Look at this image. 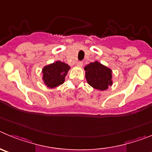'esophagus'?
<instances>
[{
    "instance_id": "obj_1",
    "label": "esophagus",
    "mask_w": 152,
    "mask_h": 152,
    "mask_svg": "<svg viewBox=\"0 0 152 152\" xmlns=\"http://www.w3.org/2000/svg\"><path fill=\"white\" fill-rule=\"evenodd\" d=\"M76 65H77L78 66H79V67H81V66H83V63L82 62V61H79V62H77V64H76Z\"/></svg>"
}]
</instances>
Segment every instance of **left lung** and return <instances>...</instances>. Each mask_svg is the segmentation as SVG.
<instances>
[{"label":"left lung","instance_id":"left-lung-1","mask_svg":"<svg viewBox=\"0 0 152 152\" xmlns=\"http://www.w3.org/2000/svg\"><path fill=\"white\" fill-rule=\"evenodd\" d=\"M84 69L87 83L95 89L105 91L113 85L111 69L98 61L90 63Z\"/></svg>","mask_w":152,"mask_h":152}]
</instances>
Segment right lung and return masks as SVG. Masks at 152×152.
<instances>
[{"instance_id": "1", "label": "right lung", "mask_w": 152, "mask_h": 152, "mask_svg": "<svg viewBox=\"0 0 152 152\" xmlns=\"http://www.w3.org/2000/svg\"><path fill=\"white\" fill-rule=\"evenodd\" d=\"M69 69L70 66L68 64L60 61L46 65L42 71L44 84L48 88H57L64 83Z\"/></svg>"}]
</instances>
